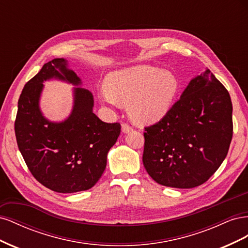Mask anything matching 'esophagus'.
I'll use <instances>...</instances> for the list:
<instances>
[{
  "label": "esophagus",
  "instance_id": "34e87169",
  "mask_svg": "<svg viewBox=\"0 0 248 248\" xmlns=\"http://www.w3.org/2000/svg\"><path fill=\"white\" fill-rule=\"evenodd\" d=\"M131 126L130 125H128L127 123H123L122 124V131L124 132V133H127V132H129V131H131Z\"/></svg>",
  "mask_w": 248,
  "mask_h": 248
}]
</instances>
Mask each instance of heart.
Listing matches in <instances>:
<instances>
[{"label": "heart", "mask_w": 248, "mask_h": 248, "mask_svg": "<svg viewBox=\"0 0 248 248\" xmlns=\"http://www.w3.org/2000/svg\"><path fill=\"white\" fill-rule=\"evenodd\" d=\"M104 86L99 99L111 106H128L130 118L139 124L160 121L174 107L180 91V80L174 72L150 65L111 72Z\"/></svg>", "instance_id": "heart-1"}]
</instances>
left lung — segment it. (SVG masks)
Listing matches in <instances>:
<instances>
[{
  "instance_id": "left-lung-1",
  "label": "left lung",
  "mask_w": 248,
  "mask_h": 248,
  "mask_svg": "<svg viewBox=\"0 0 248 248\" xmlns=\"http://www.w3.org/2000/svg\"><path fill=\"white\" fill-rule=\"evenodd\" d=\"M232 112L228 90L211 71L193 78L169 114L145 127L142 162L150 177L175 188L205 183L229 152Z\"/></svg>"
}]
</instances>
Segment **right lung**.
I'll return each instance as SVG.
<instances>
[{
    "label": "right lung",
    "mask_w": 248,
    "mask_h": 248,
    "mask_svg": "<svg viewBox=\"0 0 248 248\" xmlns=\"http://www.w3.org/2000/svg\"><path fill=\"white\" fill-rule=\"evenodd\" d=\"M52 78L79 85L64 59H54L25 85L14 130L19 151L34 178L50 190L71 193L90 189L102 176L107 156L121 132L93 112V95L74 89V107L62 123H51L39 109L42 82Z\"/></svg>",
    "instance_id": "obj_1"
}]
</instances>
